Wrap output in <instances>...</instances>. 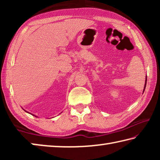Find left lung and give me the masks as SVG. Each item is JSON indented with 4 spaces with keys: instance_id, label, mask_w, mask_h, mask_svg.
I'll list each match as a JSON object with an SVG mask.
<instances>
[{
    "instance_id": "8db88e82",
    "label": "left lung",
    "mask_w": 160,
    "mask_h": 160,
    "mask_svg": "<svg viewBox=\"0 0 160 160\" xmlns=\"http://www.w3.org/2000/svg\"><path fill=\"white\" fill-rule=\"evenodd\" d=\"M146 83H147V76H146V79H145V87H144V90H143V92H144L145 87H146Z\"/></svg>"
}]
</instances>
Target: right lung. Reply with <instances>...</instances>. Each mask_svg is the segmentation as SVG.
Returning <instances> with one entry per match:
<instances>
[{
	"instance_id": "add662e5",
	"label": "right lung",
	"mask_w": 160,
	"mask_h": 160,
	"mask_svg": "<svg viewBox=\"0 0 160 160\" xmlns=\"http://www.w3.org/2000/svg\"><path fill=\"white\" fill-rule=\"evenodd\" d=\"M25 112H26V111H25ZM33 116H34V115H33Z\"/></svg>"
}]
</instances>
